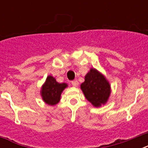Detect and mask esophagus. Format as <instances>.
Segmentation results:
<instances>
[{"label": "esophagus", "instance_id": "esophagus-1", "mask_svg": "<svg viewBox=\"0 0 148 148\" xmlns=\"http://www.w3.org/2000/svg\"><path fill=\"white\" fill-rule=\"evenodd\" d=\"M71 84L73 87H77L79 84V83H78V81H77V80H74V81H71Z\"/></svg>", "mask_w": 148, "mask_h": 148}]
</instances>
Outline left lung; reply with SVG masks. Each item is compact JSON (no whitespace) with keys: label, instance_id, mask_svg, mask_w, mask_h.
Listing matches in <instances>:
<instances>
[{"label":"left lung","instance_id":"1","mask_svg":"<svg viewBox=\"0 0 148 148\" xmlns=\"http://www.w3.org/2000/svg\"><path fill=\"white\" fill-rule=\"evenodd\" d=\"M81 89L87 100L95 108L105 104L110 95V85L108 81L95 68H91L86 74L84 82L81 84Z\"/></svg>","mask_w":148,"mask_h":148}]
</instances>
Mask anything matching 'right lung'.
Returning a JSON list of instances; mask_svg holds the SVG:
<instances>
[{"instance_id": "obj_1", "label": "right lung", "mask_w": 148, "mask_h": 148, "mask_svg": "<svg viewBox=\"0 0 148 148\" xmlns=\"http://www.w3.org/2000/svg\"><path fill=\"white\" fill-rule=\"evenodd\" d=\"M67 87L66 83H58L53 77L47 76L40 90L43 101L48 105H55L60 101L61 93Z\"/></svg>"}]
</instances>
